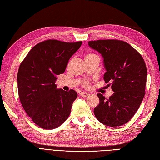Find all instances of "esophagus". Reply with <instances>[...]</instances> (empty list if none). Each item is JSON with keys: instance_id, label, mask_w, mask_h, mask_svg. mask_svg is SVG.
I'll use <instances>...</instances> for the list:
<instances>
[{"instance_id": "34e87169", "label": "esophagus", "mask_w": 160, "mask_h": 160, "mask_svg": "<svg viewBox=\"0 0 160 160\" xmlns=\"http://www.w3.org/2000/svg\"><path fill=\"white\" fill-rule=\"evenodd\" d=\"M80 96H82L83 98H86V97L89 96V93H88L87 92H85V91H84V92H81L80 93Z\"/></svg>"}]
</instances>
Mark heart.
<instances>
[{
  "label": "heart",
  "instance_id": "heart-1",
  "mask_svg": "<svg viewBox=\"0 0 160 160\" xmlns=\"http://www.w3.org/2000/svg\"><path fill=\"white\" fill-rule=\"evenodd\" d=\"M95 56L94 54H93V53H89V54H87V55L86 56L85 58H89L91 56ZM83 84H84V85H88V84H89V83H88V82H87V81H84Z\"/></svg>",
  "mask_w": 160,
  "mask_h": 160
}]
</instances>
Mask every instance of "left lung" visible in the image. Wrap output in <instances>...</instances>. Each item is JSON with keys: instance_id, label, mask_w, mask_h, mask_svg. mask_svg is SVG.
Masks as SVG:
<instances>
[{"instance_id": "1", "label": "left lung", "mask_w": 160, "mask_h": 160, "mask_svg": "<svg viewBox=\"0 0 160 160\" xmlns=\"http://www.w3.org/2000/svg\"><path fill=\"white\" fill-rule=\"evenodd\" d=\"M89 46L101 53L106 72L105 82L114 92L109 98L101 93L95 116L108 127H119L131 120L145 95L147 69L143 58L128 43L118 40L89 41Z\"/></svg>"}]
</instances>
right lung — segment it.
Listing matches in <instances>:
<instances>
[{"mask_svg":"<svg viewBox=\"0 0 160 160\" xmlns=\"http://www.w3.org/2000/svg\"><path fill=\"white\" fill-rule=\"evenodd\" d=\"M81 45V41L47 40L33 47L20 63L17 75L20 102L40 127L56 128L69 116L78 93L73 89H58L55 82Z\"/></svg>","mask_w":160,"mask_h":160,"instance_id":"add662e5","label":"right lung"}]
</instances>
